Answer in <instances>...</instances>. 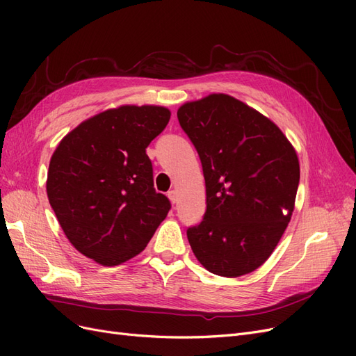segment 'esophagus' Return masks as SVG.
<instances>
[{
	"instance_id": "1",
	"label": "esophagus",
	"mask_w": 356,
	"mask_h": 356,
	"mask_svg": "<svg viewBox=\"0 0 356 356\" xmlns=\"http://www.w3.org/2000/svg\"><path fill=\"white\" fill-rule=\"evenodd\" d=\"M168 197H169V200H170L172 203H177V199H178L177 191H175V190H170V191L168 193Z\"/></svg>"
}]
</instances>
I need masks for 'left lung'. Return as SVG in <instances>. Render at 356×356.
Here are the masks:
<instances>
[{
    "instance_id": "left-lung-1",
    "label": "left lung",
    "mask_w": 356,
    "mask_h": 356,
    "mask_svg": "<svg viewBox=\"0 0 356 356\" xmlns=\"http://www.w3.org/2000/svg\"><path fill=\"white\" fill-rule=\"evenodd\" d=\"M202 161L207 212L187 238L208 272L239 277L264 264L294 211L300 165L270 118L230 95L212 93L178 108Z\"/></svg>"
}]
</instances>
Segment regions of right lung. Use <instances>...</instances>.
Instances as JSON below:
<instances>
[{"instance_id":"1","label":"right lung","mask_w":356,"mask_h":356,"mask_svg":"<svg viewBox=\"0 0 356 356\" xmlns=\"http://www.w3.org/2000/svg\"><path fill=\"white\" fill-rule=\"evenodd\" d=\"M170 111L122 105L96 114L62 139L47 172V197L77 251L102 266L141 252L166 218L170 202L156 193L145 148Z\"/></svg>"}]
</instances>
